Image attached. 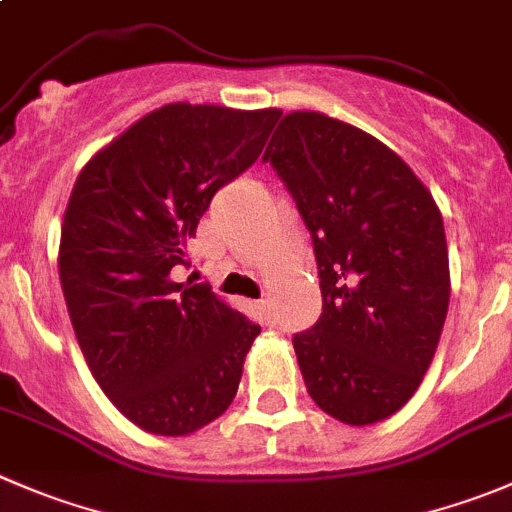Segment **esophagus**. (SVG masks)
<instances>
[{"label":"esophagus","instance_id":"esophagus-1","mask_svg":"<svg viewBox=\"0 0 512 512\" xmlns=\"http://www.w3.org/2000/svg\"><path fill=\"white\" fill-rule=\"evenodd\" d=\"M257 310H260V317L265 325H277V312H275V305H272L270 297H265V300L257 302Z\"/></svg>","mask_w":512,"mask_h":512}]
</instances>
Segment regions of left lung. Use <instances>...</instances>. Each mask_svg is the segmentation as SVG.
<instances>
[{
  "label": "left lung",
  "mask_w": 512,
  "mask_h": 512,
  "mask_svg": "<svg viewBox=\"0 0 512 512\" xmlns=\"http://www.w3.org/2000/svg\"><path fill=\"white\" fill-rule=\"evenodd\" d=\"M262 162L295 200L320 277L322 315L292 337L307 393L347 425L390 418L448 315L443 215L390 147L320 112L282 117Z\"/></svg>",
  "instance_id": "1"
}]
</instances>
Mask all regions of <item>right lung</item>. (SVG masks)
Returning <instances> with one entry per match:
<instances>
[{"instance_id":"right-lung-1","label":"right lung","mask_w":512,"mask_h":512,"mask_svg":"<svg viewBox=\"0 0 512 512\" xmlns=\"http://www.w3.org/2000/svg\"><path fill=\"white\" fill-rule=\"evenodd\" d=\"M280 114L165 104L74 182L59 242L69 320L104 395L150 433H195L235 400L260 325L172 270L190 267L212 197L255 165Z\"/></svg>"}]
</instances>
